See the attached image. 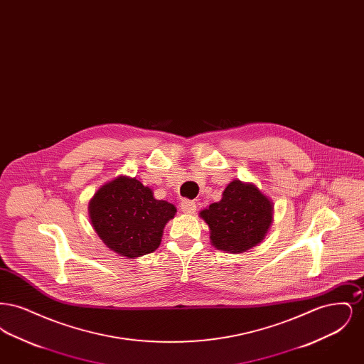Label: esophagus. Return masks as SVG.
Masks as SVG:
<instances>
[{
  "instance_id": "1",
  "label": "esophagus",
  "mask_w": 364,
  "mask_h": 364,
  "mask_svg": "<svg viewBox=\"0 0 364 364\" xmlns=\"http://www.w3.org/2000/svg\"><path fill=\"white\" fill-rule=\"evenodd\" d=\"M180 208H181V211H183L184 214H193L195 210H196V205H195V202H192V200L184 199V200L181 202Z\"/></svg>"
}]
</instances>
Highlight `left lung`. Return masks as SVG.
<instances>
[{"label":"left lung","instance_id":"obj_1","mask_svg":"<svg viewBox=\"0 0 364 364\" xmlns=\"http://www.w3.org/2000/svg\"><path fill=\"white\" fill-rule=\"evenodd\" d=\"M211 244L221 251L242 254L262 242L273 221V203L251 183L233 180L223 199L202 210Z\"/></svg>","mask_w":364,"mask_h":364}]
</instances>
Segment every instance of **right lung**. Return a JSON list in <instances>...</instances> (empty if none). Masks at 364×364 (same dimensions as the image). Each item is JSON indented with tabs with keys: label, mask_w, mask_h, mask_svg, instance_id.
<instances>
[{
	"label": "right lung",
	"mask_w": 364,
	"mask_h": 364,
	"mask_svg": "<svg viewBox=\"0 0 364 364\" xmlns=\"http://www.w3.org/2000/svg\"><path fill=\"white\" fill-rule=\"evenodd\" d=\"M88 214L107 248L136 258L159 247L164 226L173 218L176 208L156 199L153 191L136 178L120 176L95 192Z\"/></svg>",
	"instance_id": "1"
}]
</instances>
